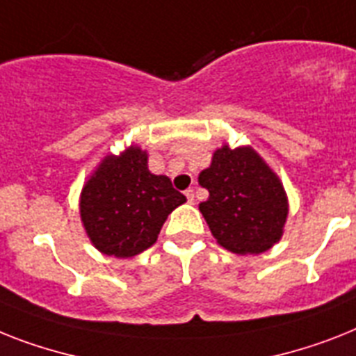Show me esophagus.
<instances>
[{
    "mask_svg": "<svg viewBox=\"0 0 356 356\" xmlns=\"http://www.w3.org/2000/svg\"><path fill=\"white\" fill-rule=\"evenodd\" d=\"M185 196H187V202H189V204H195V189L185 191Z\"/></svg>",
    "mask_w": 356,
    "mask_h": 356,
    "instance_id": "1",
    "label": "esophagus"
}]
</instances>
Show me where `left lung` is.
Here are the masks:
<instances>
[{"mask_svg":"<svg viewBox=\"0 0 356 356\" xmlns=\"http://www.w3.org/2000/svg\"><path fill=\"white\" fill-rule=\"evenodd\" d=\"M198 184L209 191L200 204L211 233L236 254H260L284 234L289 204L280 178L252 147H220Z\"/></svg>","mask_w":356,"mask_h":356,"instance_id":"1","label":"left lung"}]
</instances>
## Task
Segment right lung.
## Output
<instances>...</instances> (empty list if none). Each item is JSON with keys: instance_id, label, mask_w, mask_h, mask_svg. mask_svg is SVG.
I'll use <instances>...</instances> for the list:
<instances>
[{"instance_id": "right-lung-1", "label": "right lung", "mask_w": 356, "mask_h": 356, "mask_svg": "<svg viewBox=\"0 0 356 356\" xmlns=\"http://www.w3.org/2000/svg\"><path fill=\"white\" fill-rule=\"evenodd\" d=\"M184 202L167 176L149 171L147 152L131 145L120 156H105L85 181L79 214L99 252L131 258L156 242L167 216Z\"/></svg>"}]
</instances>
